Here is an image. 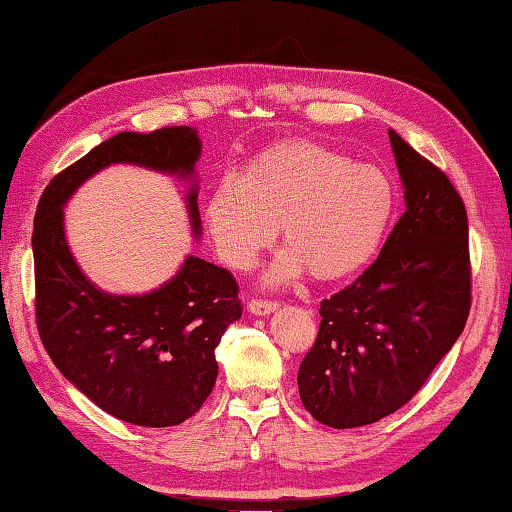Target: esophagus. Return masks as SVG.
<instances>
[{
  "instance_id": "obj_1",
  "label": "esophagus",
  "mask_w": 512,
  "mask_h": 512,
  "mask_svg": "<svg viewBox=\"0 0 512 512\" xmlns=\"http://www.w3.org/2000/svg\"><path fill=\"white\" fill-rule=\"evenodd\" d=\"M247 308H249L251 315L263 317V315L274 313L276 308H279V304H276V301H267V299H251L249 304H247Z\"/></svg>"
}]
</instances>
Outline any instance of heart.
I'll use <instances>...</instances> for the list:
<instances>
[{"instance_id":"obj_1","label":"heart","mask_w":512,"mask_h":512,"mask_svg":"<svg viewBox=\"0 0 512 512\" xmlns=\"http://www.w3.org/2000/svg\"><path fill=\"white\" fill-rule=\"evenodd\" d=\"M395 213V186L370 163L306 140L276 142L217 183L206 224L217 254L249 270L281 224L283 251L267 281L301 270L320 281L354 274L376 254Z\"/></svg>"}]
</instances>
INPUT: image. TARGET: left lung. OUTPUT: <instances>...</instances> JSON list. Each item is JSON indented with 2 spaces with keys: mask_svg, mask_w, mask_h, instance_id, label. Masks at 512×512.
Segmentation results:
<instances>
[{
  "mask_svg": "<svg viewBox=\"0 0 512 512\" xmlns=\"http://www.w3.org/2000/svg\"><path fill=\"white\" fill-rule=\"evenodd\" d=\"M406 213L381 254L320 304V331L301 360V404L317 422L354 429L417 395L463 333L472 306L467 211L447 174L388 131Z\"/></svg>",
  "mask_w": 512,
  "mask_h": 512,
  "instance_id": "left-lung-1",
  "label": "left lung"
}]
</instances>
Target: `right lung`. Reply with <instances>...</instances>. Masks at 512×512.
<instances>
[{"label":"right lung","instance_id":"right-lung-1","mask_svg":"<svg viewBox=\"0 0 512 512\" xmlns=\"http://www.w3.org/2000/svg\"><path fill=\"white\" fill-rule=\"evenodd\" d=\"M201 140L190 127L122 131L49 181L33 220L36 322L40 340L67 381L117 420L177 426L211 395L215 347L242 317L238 283L224 267L188 256L147 295H111L79 270L65 240L63 206L83 181L113 163L195 177ZM197 181L186 204L201 233Z\"/></svg>","mask_w":512,"mask_h":512}]
</instances>
